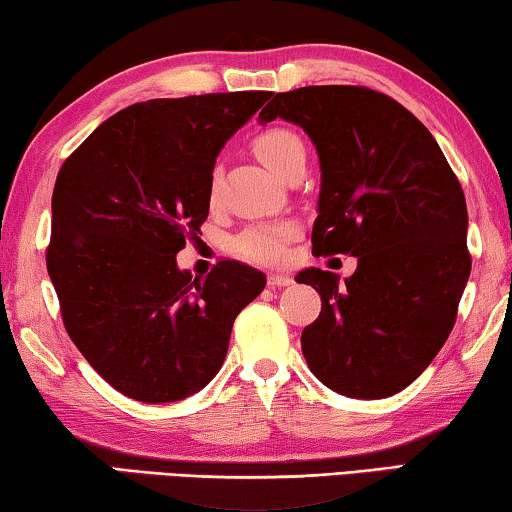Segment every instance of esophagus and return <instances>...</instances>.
<instances>
[{"label": "esophagus", "mask_w": 512, "mask_h": 512, "mask_svg": "<svg viewBox=\"0 0 512 512\" xmlns=\"http://www.w3.org/2000/svg\"><path fill=\"white\" fill-rule=\"evenodd\" d=\"M291 282H293L291 275H284V272H272V275H268L270 286H289Z\"/></svg>", "instance_id": "34e87169"}]
</instances>
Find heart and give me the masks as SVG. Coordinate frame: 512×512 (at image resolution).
Segmentation results:
<instances>
[{
  "label": "heart",
  "mask_w": 512,
  "mask_h": 512,
  "mask_svg": "<svg viewBox=\"0 0 512 512\" xmlns=\"http://www.w3.org/2000/svg\"><path fill=\"white\" fill-rule=\"evenodd\" d=\"M254 151L272 172L279 174L282 172V167L289 163L296 153L305 151V146L300 142L296 132L284 130V128H272V130L261 132V135L254 139ZM214 193H216V181L212 179L209 195L214 198ZM289 235L291 230L286 226H254L235 237L233 251L237 256L247 258V261H254V263H277L282 261Z\"/></svg>",
  "instance_id": "1"
}]
</instances>
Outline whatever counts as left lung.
Listing matches in <instances>:
<instances>
[{"mask_svg":"<svg viewBox=\"0 0 512 512\" xmlns=\"http://www.w3.org/2000/svg\"><path fill=\"white\" fill-rule=\"evenodd\" d=\"M312 139L321 188L312 254L356 256L352 277L307 268L321 296L300 335L307 366L349 398H387L415 382L450 335L471 275L468 212L436 139L408 109L361 86L277 93L258 121Z\"/></svg>","mask_w":512,"mask_h":512,"instance_id":"obj_1","label":"left lung"}]
</instances>
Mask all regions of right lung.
<instances>
[{
    "label": "right lung",
    "mask_w": 512,
    "mask_h": 512,
    "mask_svg": "<svg viewBox=\"0 0 512 512\" xmlns=\"http://www.w3.org/2000/svg\"><path fill=\"white\" fill-rule=\"evenodd\" d=\"M268 93H212L132 104L60 167L46 268L69 338L123 396L174 403L207 387L235 317L265 275L221 261L179 270L209 214L216 158Z\"/></svg>",
    "instance_id": "obj_1"
}]
</instances>
